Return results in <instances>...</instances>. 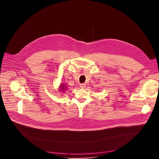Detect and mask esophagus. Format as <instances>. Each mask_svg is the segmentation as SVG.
I'll list each match as a JSON object with an SVG mask.
<instances>
[{"label":"esophagus","instance_id":"obj_1","mask_svg":"<svg viewBox=\"0 0 159 159\" xmlns=\"http://www.w3.org/2000/svg\"><path fill=\"white\" fill-rule=\"evenodd\" d=\"M85 86H86V84H80V88H85Z\"/></svg>","mask_w":159,"mask_h":159}]
</instances>
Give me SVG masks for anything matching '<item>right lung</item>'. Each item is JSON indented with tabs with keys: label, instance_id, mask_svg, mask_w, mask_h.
Listing matches in <instances>:
<instances>
[{
	"label": "right lung",
	"instance_id": "1",
	"mask_svg": "<svg viewBox=\"0 0 159 159\" xmlns=\"http://www.w3.org/2000/svg\"><path fill=\"white\" fill-rule=\"evenodd\" d=\"M60 90H61V91H65V90H66L65 89H66V86L64 85V84H61L60 85Z\"/></svg>",
	"mask_w": 159,
	"mask_h": 159
}]
</instances>
